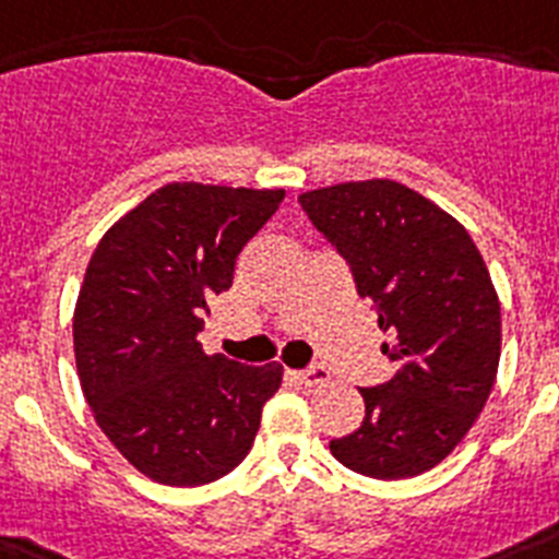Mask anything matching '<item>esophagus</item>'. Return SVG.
Wrapping results in <instances>:
<instances>
[{
	"label": "esophagus",
	"mask_w": 559,
	"mask_h": 559,
	"mask_svg": "<svg viewBox=\"0 0 559 559\" xmlns=\"http://www.w3.org/2000/svg\"><path fill=\"white\" fill-rule=\"evenodd\" d=\"M295 373V380L300 382V385H309V388H323L332 382V373L326 371V368H320V366H312L307 368V371H293Z\"/></svg>",
	"instance_id": "obj_1"
}]
</instances>
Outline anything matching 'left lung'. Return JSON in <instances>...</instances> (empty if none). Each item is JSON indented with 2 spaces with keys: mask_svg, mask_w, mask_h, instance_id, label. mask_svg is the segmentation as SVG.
<instances>
[{
  "mask_svg": "<svg viewBox=\"0 0 559 559\" xmlns=\"http://www.w3.org/2000/svg\"><path fill=\"white\" fill-rule=\"evenodd\" d=\"M373 300L394 377L360 388L366 419L334 439V459L396 481L448 459L481 416L501 360V300L459 219L394 179H362L298 197Z\"/></svg>",
  "mask_w": 559,
  "mask_h": 559,
  "instance_id": "obj_1",
  "label": "left lung"
}]
</instances>
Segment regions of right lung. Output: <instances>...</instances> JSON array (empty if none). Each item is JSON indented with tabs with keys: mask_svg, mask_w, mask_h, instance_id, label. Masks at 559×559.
Returning <instances> with one entry per match:
<instances>
[{
	"mask_svg": "<svg viewBox=\"0 0 559 559\" xmlns=\"http://www.w3.org/2000/svg\"><path fill=\"white\" fill-rule=\"evenodd\" d=\"M286 191L168 182L92 252L72 314L81 391L106 439L168 487H202L250 453L284 366L205 354L207 300Z\"/></svg>",
	"mask_w": 559,
	"mask_h": 559,
	"instance_id": "obj_1",
	"label": "right lung"
}]
</instances>
